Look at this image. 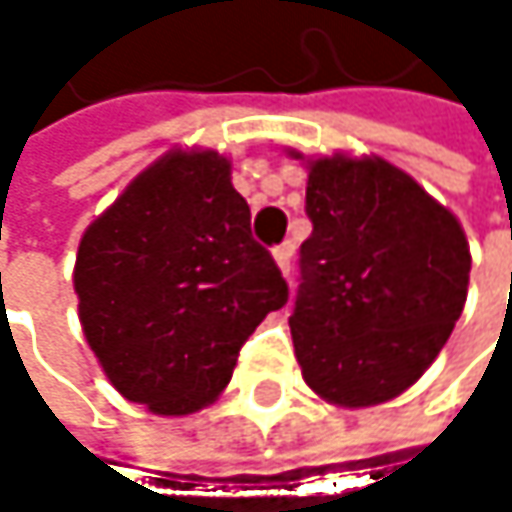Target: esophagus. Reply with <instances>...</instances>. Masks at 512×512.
<instances>
[{
	"mask_svg": "<svg viewBox=\"0 0 512 512\" xmlns=\"http://www.w3.org/2000/svg\"><path fill=\"white\" fill-rule=\"evenodd\" d=\"M272 257H275L278 269H281L284 275H290V260H293V243H281V246H275V249H272Z\"/></svg>",
	"mask_w": 512,
	"mask_h": 512,
	"instance_id": "esophagus-1",
	"label": "esophagus"
}]
</instances>
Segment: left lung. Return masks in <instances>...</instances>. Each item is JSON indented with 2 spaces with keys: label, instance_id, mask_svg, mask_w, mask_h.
I'll return each instance as SVG.
<instances>
[{
  "label": "left lung",
  "instance_id": "left-lung-1",
  "mask_svg": "<svg viewBox=\"0 0 512 512\" xmlns=\"http://www.w3.org/2000/svg\"><path fill=\"white\" fill-rule=\"evenodd\" d=\"M305 168L314 231L299 249L296 361L335 406L394 400L424 376L460 320L471 272L465 231L379 156H320Z\"/></svg>",
  "mask_w": 512,
  "mask_h": 512
}]
</instances>
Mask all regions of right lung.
I'll use <instances>...</instances> for the list:
<instances>
[{
  "label": "right lung",
  "instance_id": "add662e5",
  "mask_svg": "<svg viewBox=\"0 0 512 512\" xmlns=\"http://www.w3.org/2000/svg\"><path fill=\"white\" fill-rule=\"evenodd\" d=\"M73 287L109 382L154 415H189L231 382L287 281L216 151H168L82 234Z\"/></svg>",
  "mask_w": 512,
  "mask_h": 512
}]
</instances>
